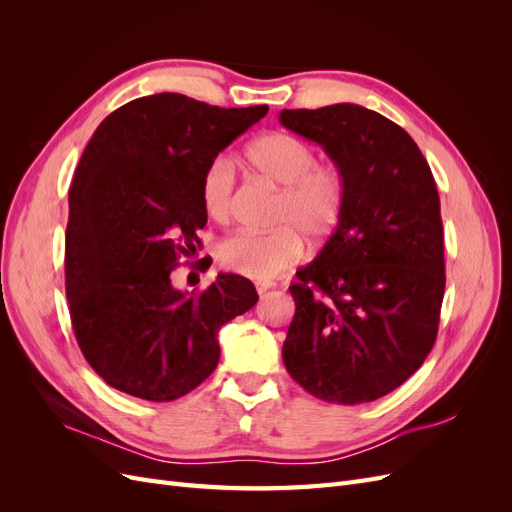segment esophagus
<instances>
[{"label": "esophagus", "instance_id": "34e87169", "mask_svg": "<svg viewBox=\"0 0 512 512\" xmlns=\"http://www.w3.org/2000/svg\"><path fill=\"white\" fill-rule=\"evenodd\" d=\"M271 288H275V284H271V282H260V284H256L258 294H265V292L271 290Z\"/></svg>", "mask_w": 512, "mask_h": 512}]
</instances>
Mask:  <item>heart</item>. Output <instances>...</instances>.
<instances>
[{"mask_svg": "<svg viewBox=\"0 0 512 512\" xmlns=\"http://www.w3.org/2000/svg\"><path fill=\"white\" fill-rule=\"evenodd\" d=\"M256 175L277 185L269 232L241 230L220 241L218 260L228 271L271 282L305 254L312 241L331 237L346 209V179L331 164H316V151L288 132H267L245 149ZM237 166L226 153L215 156L200 177V203L213 222L226 224L235 207Z\"/></svg>", "mask_w": 512, "mask_h": 512, "instance_id": "1", "label": "heart"}]
</instances>
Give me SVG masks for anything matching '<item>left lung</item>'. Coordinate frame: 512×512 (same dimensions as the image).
Here are the masks:
<instances>
[{"mask_svg":"<svg viewBox=\"0 0 512 512\" xmlns=\"http://www.w3.org/2000/svg\"><path fill=\"white\" fill-rule=\"evenodd\" d=\"M346 179L342 222L290 286L288 374L331 404H365L404 384L438 335L444 230L431 168L410 134L359 104L280 113Z\"/></svg>","mask_w":512,"mask_h":512,"instance_id":"left-lung-1","label":"left lung"}]
</instances>
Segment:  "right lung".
I'll return each mask as SVG.
<instances>
[{"label": "right lung", "instance_id": "right-lung-1", "mask_svg": "<svg viewBox=\"0 0 512 512\" xmlns=\"http://www.w3.org/2000/svg\"><path fill=\"white\" fill-rule=\"evenodd\" d=\"M267 111L156 94L117 108L87 143L68 194L66 297L83 356L113 389L147 401L194 391L218 367L220 329L256 305L241 275L190 297L170 271L207 224L205 166Z\"/></svg>", "mask_w": 512, "mask_h": 512}]
</instances>
